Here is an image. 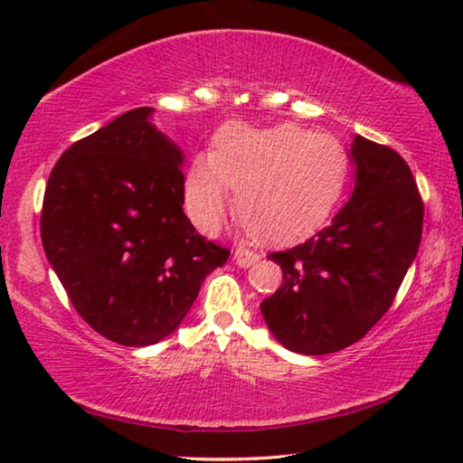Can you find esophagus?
Masks as SVG:
<instances>
[{"label": "esophagus", "mask_w": 463, "mask_h": 463, "mask_svg": "<svg viewBox=\"0 0 463 463\" xmlns=\"http://www.w3.org/2000/svg\"><path fill=\"white\" fill-rule=\"evenodd\" d=\"M257 260H260V253L249 247H239L234 250V261H237L241 268H249V265H253Z\"/></svg>", "instance_id": "1"}]
</instances>
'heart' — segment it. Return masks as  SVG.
Masks as SVG:
<instances>
[{
  "mask_svg": "<svg viewBox=\"0 0 463 463\" xmlns=\"http://www.w3.org/2000/svg\"><path fill=\"white\" fill-rule=\"evenodd\" d=\"M349 156L331 135L296 124L271 128L224 127L210 156L194 159L185 208L202 231L221 226L229 208L249 231L273 242L302 239L323 224L347 184Z\"/></svg>",
  "mask_w": 463,
  "mask_h": 463,
  "instance_id": "heart-1",
  "label": "heart"
}]
</instances>
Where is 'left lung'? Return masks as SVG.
<instances>
[{
	"instance_id": "left-lung-1",
	"label": "left lung",
	"mask_w": 463,
	"mask_h": 463,
	"mask_svg": "<svg viewBox=\"0 0 463 463\" xmlns=\"http://www.w3.org/2000/svg\"><path fill=\"white\" fill-rule=\"evenodd\" d=\"M355 190L326 229L276 250L284 278L261 302L286 349L325 355L364 339L394 302L417 257L425 203L394 148L355 137Z\"/></svg>"
}]
</instances>
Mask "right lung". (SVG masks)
<instances>
[{
	"label": "right lung",
	"mask_w": 463,
	"mask_h": 463,
	"mask_svg": "<svg viewBox=\"0 0 463 463\" xmlns=\"http://www.w3.org/2000/svg\"><path fill=\"white\" fill-rule=\"evenodd\" d=\"M137 108L77 140L44 190L41 239L85 323L127 347L175 331L231 250L184 214V155Z\"/></svg>",
	"instance_id": "add662e5"
}]
</instances>
